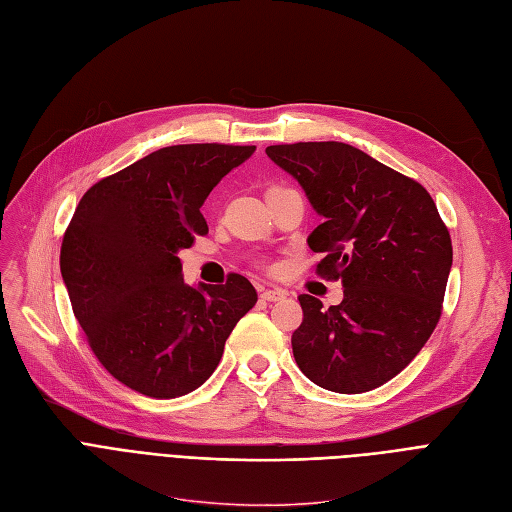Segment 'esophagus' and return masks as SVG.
Wrapping results in <instances>:
<instances>
[{
    "instance_id": "obj_1",
    "label": "esophagus",
    "mask_w": 512,
    "mask_h": 512,
    "mask_svg": "<svg viewBox=\"0 0 512 512\" xmlns=\"http://www.w3.org/2000/svg\"><path fill=\"white\" fill-rule=\"evenodd\" d=\"M287 291L285 289H263L261 291V299L266 301H278V299H285Z\"/></svg>"
}]
</instances>
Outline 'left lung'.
I'll return each instance as SVG.
<instances>
[{
  "mask_svg": "<svg viewBox=\"0 0 512 512\" xmlns=\"http://www.w3.org/2000/svg\"><path fill=\"white\" fill-rule=\"evenodd\" d=\"M266 154L323 215L308 236L325 253L316 274L344 282L342 304L329 310L297 297L295 363L331 392L380 388L418 356L443 312L453 249L437 204L424 185L348 143L270 145Z\"/></svg>",
  "mask_w": 512,
  "mask_h": 512,
  "instance_id": "left-lung-1",
  "label": "left lung"
}]
</instances>
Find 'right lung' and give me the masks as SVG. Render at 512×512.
Here are the masks:
<instances>
[{"instance_id": "obj_1", "label": "right lung", "mask_w": 512, "mask_h": 512, "mask_svg": "<svg viewBox=\"0 0 512 512\" xmlns=\"http://www.w3.org/2000/svg\"><path fill=\"white\" fill-rule=\"evenodd\" d=\"M255 145H170L94 183L61 244L71 308L99 363L130 390L177 399L217 369L257 291L240 274L187 287L177 253L208 234L213 187Z\"/></svg>"}]
</instances>
